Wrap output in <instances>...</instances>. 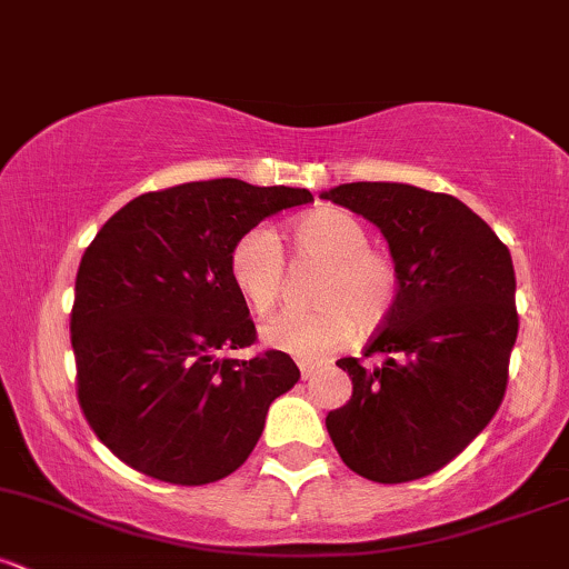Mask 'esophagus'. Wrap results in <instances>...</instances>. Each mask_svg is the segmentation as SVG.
<instances>
[{
    "instance_id": "obj_1",
    "label": "esophagus",
    "mask_w": 569,
    "mask_h": 569,
    "mask_svg": "<svg viewBox=\"0 0 569 569\" xmlns=\"http://www.w3.org/2000/svg\"><path fill=\"white\" fill-rule=\"evenodd\" d=\"M299 371H302V380H310L312 375L318 371V363H310V361H299Z\"/></svg>"
}]
</instances>
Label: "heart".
I'll return each instance as SVG.
<instances>
[{
    "instance_id": "1",
    "label": "heart",
    "mask_w": 569,
    "mask_h": 569,
    "mask_svg": "<svg viewBox=\"0 0 569 569\" xmlns=\"http://www.w3.org/2000/svg\"><path fill=\"white\" fill-rule=\"evenodd\" d=\"M293 251L326 264L316 289V310H283L262 326L270 348L302 361H318L356 337L380 329L398 297L396 264L375 248L369 232L350 213L323 208L299 219L291 230ZM234 289L257 312L278 302L286 280V257L276 230L257 224L234 240L230 251Z\"/></svg>"
}]
</instances>
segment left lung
<instances>
[{"label": "left lung", "mask_w": 569, "mask_h": 569, "mask_svg": "<svg viewBox=\"0 0 569 569\" xmlns=\"http://www.w3.org/2000/svg\"><path fill=\"white\" fill-rule=\"evenodd\" d=\"M321 198L371 221L398 272L393 312L367 348L382 363L339 358L352 396L326 415V430L363 479H422L487 428L506 393L519 331L511 253L452 194L356 181Z\"/></svg>", "instance_id": "8db88e82"}]
</instances>
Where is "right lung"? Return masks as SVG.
<instances>
[{
    "label": "right lung",
    "mask_w": 569,
    "mask_h": 569,
    "mask_svg": "<svg viewBox=\"0 0 569 569\" xmlns=\"http://www.w3.org/2000/svg\"><path fill=\"white\" fill-rule=\"evenodd\" d=\"M312 194L240 179L189 181L122 206L82 253L71 307L77 396L90 428L136 471L211 485L248 460L270 403L299 380L230 278L234 240Z\"/></svg>",
    "instance_id": "obj_1"
}]
</instances>
